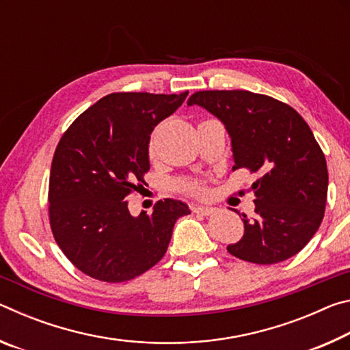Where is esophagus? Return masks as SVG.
Returning <instances> with one entry per match:
<instances>
[{
    "label": "esophagus",
    "mask_w": 350,
    "mask_h": 350,
    "mask_svg": "<svg viewBox=\"0 0 350 350\" xmlns=\"http://www.w3.org/2000/svg\"><path fill=\"white\" fill-rule=\"evenodd\" d=\"M193 211L194 213H199V215H204V216H210L215 213V208L213 206H204V205H194L193 206Z\"/></svg>",
    "instance_id": "esophagus-1"
}]
</instances>
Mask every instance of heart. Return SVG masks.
<instances>
[{
    "label": "heart",
    "instance_id": "1",
    "mask_svg": "<svg viewBox=\"0 0 350 350\" xmlns=\"http://www.w3.org/2000/svg\"><path fill=\"white\" fill-rule=\"evenodd\" d=\"M150 152L151 154L154 152L152 142H151V145H150ZM179 188L182 189V191H185L188 194H194V196H199V194H204L205 193L204 183L199 182V180H182L179 183Z\"/></svg>",
    "mask_w": 350,
    "mask_h": 350
}]
</instances>
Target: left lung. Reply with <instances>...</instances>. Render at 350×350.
I'll use <instances>...</instances> for the list:
<instances>
[{"label": "left lung", "mask_w": 350, "mask_h": 350, "mask_svg": "<svg viewBox=\"0 0 350 350\" xmlns=\"http://www.w3.org/2000/svg\"><path fill=\"white\" fill-rule=\"evenodd\" d=\"M221 120L232 137L233 170L247 168L254 215L230 254L253 264H276L303 250L321 225L327 165L306 120L292 106L250 91H199L188 98Z\"/></svg>", "instance_id": "left-lung-1"}]
</instances>
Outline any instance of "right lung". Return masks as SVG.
Instances as JSON below:
<instances>
[{"label":"right lung","instance_id":"obj_1","mask_svg":"<svg viewBox=\"0 0 350 350\" xmlns=\"http://www.w3.org/2000/svg\"><path fill=\"white\" fill-rule=\"evenodd\" d=\"M180 94L112 92L75 118L62 135L49 177V222L66 258L83 273L123 282L145 273L167 253L174 224L189 213L165 199L151 215L128 210L150 171L154 126L187 98Z\"/></svg>","mask_w":350,"mask_h":350}]
</instances>
